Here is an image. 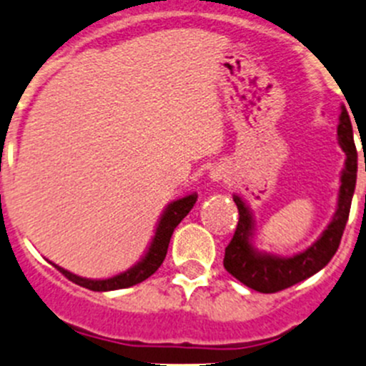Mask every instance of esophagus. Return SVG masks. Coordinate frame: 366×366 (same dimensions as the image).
Masks as SVG:
<instances>
[{"instance_id":"obj_1","label":"esophagus","mask_w":366,"mask_h":366,"mask_svg":"<svg viewBox=\"0 0 366 366\" xmlns=\"http://www.w3.org/2000/svg\"><path fill=\"white\" fill-rule=\"evenodd\" d=\"M210 179H212L214 182L224 180V179H227V169H224L223 166H214V168L210 169Z\"/></svg>"}]
</instances>
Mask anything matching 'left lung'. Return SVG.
I'll use <instances>...</instances> for the list:
<instances>
[{
	"mask_svg": "<svg viewBox=\"0 0 366 366\" xmlns=\"http://www.w3.org/2000/svg\"><path fill=\"white\" fill-rule=\"evenodd\" d=\"M338 142H340L347 159L345 168L342 172L337 212H335L333 221L322 232V235L302 253L294 254V257H274V254L257 252L252 244L254 230L252 212L241 200V197L237 194L234 197L235 205L239 209V223L230 244L224 249L223 265L234 278L244 283L246 287L262 294L280 292V290L289 289V287L319 272L337 253L347 219H349L350 202H352L357 175V152L356 145H354L352 125H350L349 113L345 108H342L340 114Z\"/></svg>",
	"mask_w": 366,
	"mask_h": 366,
	"instance_id": "8db88e82",
	"label": "left lung"
}]
</instances>
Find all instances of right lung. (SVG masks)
<instances>
[{"instance_id": "obj_1", "label": "right lung", "mask_w": 366, "mask_h": 366, "mask_svg": "<svg viewBox=\"0 0 366 366\" xmlns=\"http://www.w3.org/2000/svg\"><path fill=\"white\" fill-rule=\"evenodd\" d=\"M197 198L198 194H189V197H184L180 198V200L172 202V204L166 207L164 214L161 216L159 224H157L156 235H154L149 252H147L142 262H138V264H136L134 267L129 269V271L120 272V274L108 280H88L65 271L60 265H53L65 276V278H69L70 282L76 283V285L79 287H84V289L88 290H94V292H108V290L127 289V287L138 285V283L145 282L149 276H152L154 272L161 267L162 260H164L166 257V252H168V244L169 239H172L173 230H175L177 224L189 214V210L193 209L194 204H197Z\"/></svg>"}]
</instances>
